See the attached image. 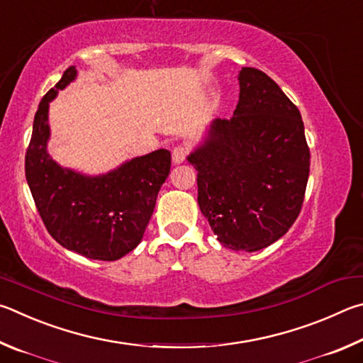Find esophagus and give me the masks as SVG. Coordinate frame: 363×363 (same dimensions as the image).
<instances>
[{"label":"esophagus","mask_w":363,"mask_h":363,"mask_svg":"<svg viewBox=\"0 0 363 363\" xmlns=\"http://www.w3.org/2000/svg\"><path fill=\"white\" fill-rule=\"evenodd\" d=\"M186 156H188L186 146L178 145L174 150H172V161H174V164H182L186 159Z\"/></svg>","instance_id":"obj_1"}]
</instances>
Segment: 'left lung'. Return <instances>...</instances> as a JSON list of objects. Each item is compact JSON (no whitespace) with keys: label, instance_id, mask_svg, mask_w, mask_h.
<instances>
[{"label":"left lung","instance_id":"obj_1","mask_svg":"<svg viewBox=\"0 0 363 363\" xmlns=\"http://www.w3.org/2000/svg\"><path fill=\"white\" fill-rule=\"evenodd\" d=\"M230 119H215L188 156L198 202L228 249L257 252L276 242L301 212L309 146L300 110L268 74L245 67Z\"/></svg>","mask_w":363,"mask_h":363}]
</instances>
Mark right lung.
Instances as JSON below:
<instances>
[{"label": "right lung", "instance_id": "1", "mask_svg": "<svg viewBox=\"0 0 363 363\" xmlns=\"http://www.w3.org/2000/svg\"><path fill=\"white\" fill-rule=\"evenodd\" d=\"M76 78V68L44 95L25 155V177L44 226L79 255L114 262L140 244L156 198L170 172V151L133 157L108 174L89 177L63 169L48 152L49 101Z\"/></svg>", "mask_w": 363, "mask_h": 363}]
</instances>
